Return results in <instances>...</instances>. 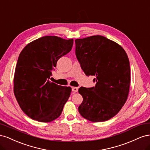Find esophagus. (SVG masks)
<instances>
[{
  "mask_svg": "<svg viewBox=\"0 0 150 150\" xmlns=\"http://www.w3.org/2000/svg\"><path fill=\"white\" fill-rule=\"evenodd\" d=\"M72 91L73 92V93H77L78 91V88H77V87H72Z\"/></svg>",
  "mask_w": 150,
  "mask_h": 150,
  "instance_id": "1",
  "label": "esophagus"
}]
</instances>
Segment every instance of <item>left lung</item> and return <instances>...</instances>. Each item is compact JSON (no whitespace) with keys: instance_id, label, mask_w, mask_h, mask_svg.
I'll return each mask as SVG.
<instances>
[{"instance_id":"8db88e82","label":"left lung","mask_w":150,"mask_h":150,"mask_svg":"<svg viewBox=\"0 0 150 150\" xmlns=\"http://www.w3.org/2000/svg\"><path fill=\"white\" fill-rule=\"evenodd\" d=\"M76 56L86 76H94V87H81L80 115L93 122L111 119L126 101L130 84L128 57L118 44L101 35L75 40Z\"/></svg>"}]
</instances>
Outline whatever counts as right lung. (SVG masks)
<instances>
[{"label": "right lung", "instance_id": "obj_1", "mask_svg": "<svg viewBox=\"0 0 150 150\" xmlns=\"http://www.w3.org/2000/svg\"><path fill=\"white\" fill-rule=\"evenodd\" d=\"M73 39L44 36L30 42L19 54L13 91L25 114L40 122H51L61 115L71 88L49 81L57 61L71 51Z\"/></svg>", "mask_w": 150, "mask_h": 150}]
</instances>
